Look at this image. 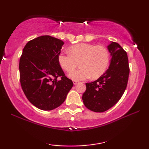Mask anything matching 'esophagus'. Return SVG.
<instances>
[{
    "label": "esophagus",
    "mask_w": 149,
    "mask_h": 149,
    "mask_svg": "<svg viewBox=\"0 0 149 149\" xmlns=\"http://www.w3.org/2000/svg\"><path fill=\"white\" fill-rule=\"evenodd\" d=\"M79 83V81H73V83H74V85H76V84H77V83Z\"/></svg>",
    "instance_id": "1"
}]
</instances>
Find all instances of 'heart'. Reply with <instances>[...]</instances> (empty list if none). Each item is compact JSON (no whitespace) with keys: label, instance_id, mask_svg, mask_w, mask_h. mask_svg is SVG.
<instances>
[{"label":"heart","instance_id":"heart-1","mask_svg":"<svg viewBox=\"0 0 149 149\" xmlns=\"http://www.w3.org/2000/svg\"><path fill=\"white\" fill-rule=\"evenodd\" d=\"M70 54L60 53L58 61L61 68L70 72L79 63L81 68L71 72L68 77L74 81L97 79L107 70L109 63V53L102 45L79 43L69 48Z\"/></svg>","mask_w":149,"mask_h":149}]
</instances>
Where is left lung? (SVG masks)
Instances as JSON below:
<instances>
[{"label":"left lung","mask_w":149,"mask_h":149,"mask_svg":"<svg viewBox=\"0 0 149 149\" xmlns=\"http://www.w3.org/2000/svg\"><path fill=\"white\" fill-rule=\"evenodd\" d=\"M111 60L109 68L96 81L86 83L82 99L87 109L102 113L119 100L127 85L130 67L127 53L119 44L111 42L108 45Z\"/></svg>","instance_id":"obj_1"}]
</instances>
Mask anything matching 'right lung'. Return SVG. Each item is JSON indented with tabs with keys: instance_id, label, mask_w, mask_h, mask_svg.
<instances>
[{
	"instance_id": "add662e5",
	"label": "right lung",
	"mask_w": 149,
	"mask_h": 149,
	"mask_svg": "<svg viewBox=\"0 0 149 149\" xmlns=\"http://www.w3.org/2000/svg\"><path fill=\"white\" fill-rule=\"evenodd\" d=\"M64 43L51 36H41L28 41L22 52L19 64L22 90L30 102L40 110L60 107L73 86L58 61Z\"/></svg>"
}]
</instances>
